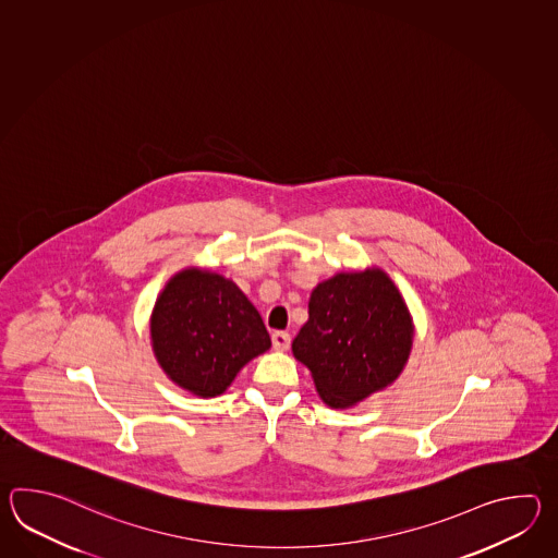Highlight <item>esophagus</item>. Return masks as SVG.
Instances as JSON below:
<instances>
[{
  "label": "esophagus",
  "mask_w": 558,
  "mask_h": 558,
  "mask_svg": "<svg viewBox=\"0 0 558 558\" xmlns=\"http://www.w3.org/2000/svg\"><path fill=\"white\" fill-rule=\"evenodd\" d=\"M271 341H274L275 349L287 351L289 344H291V335L287 331H275L274 335H271Z\"/></svg>",
  "instance_id": "obj_1"
}]
</instances>
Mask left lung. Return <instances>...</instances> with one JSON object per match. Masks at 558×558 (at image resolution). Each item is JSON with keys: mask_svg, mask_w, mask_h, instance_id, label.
<instances>
[{"mask_svg": "<svg viewBox=\"0 0 558 558\" xmlns=\"http://www.w3.org/2000/svg\"><path fill=\"white\" fill-rule=\"evenodd\" d=\"M413 344L403 296L380 269L339 274L315 287L293 341L320 399L344 409L399 377Z\"/></svg>", "mask_w": 558, "mask_h": 558, "instance_id": "1", "label": "left lung"}]
</instances>
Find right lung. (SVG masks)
Masks as SVG:
<instances>
[{
  "label": "right lung",
  "mask_w": 558,
  "mask_h": 558,
  "mask_svg": "<svg viewBox=\"0 0 558 558\" xmlns=\"http://www.w3.org/2000/svg\"><path fill=\"white\" fill-rule=\"evenodd\" d=\"M151 341L169 379L199 397L221 395L271 347L262 315L238 284L199 269L167 283L151 315Z\"/></svg>",
  "instance_id": "add662e5"
}]
</instances>
